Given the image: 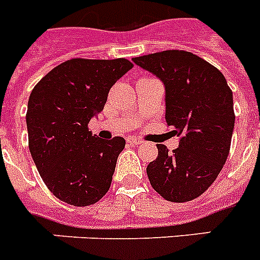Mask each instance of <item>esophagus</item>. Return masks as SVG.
I'll return each instance as SVG.
<instances>
[{
  "mask_svg": "<svg viewBox=\"0 0 260 260\" xmlns=\"http://www.w3.org/2000/svg\"><path fill=\"white\" fill-rule=\"evenodd\" d=\"M126 141L134 145H140L141 143H143V140H141V139H139V137H128V139H126Z\"/></svg>",
  "mask_w": 260,
  "mask_h": 260,
  "instance_id": "esophagus-1",
  "label": "esophagus"
}]
</instances>
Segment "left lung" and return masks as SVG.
<instances>
[{
  "label": "left lung",
  "instance_id": "left-lung-1",
  "mask_svg": "<svg viewBox=\"0 0 260 260\" xmlns=\"http://www.w3.org/2000/svg\"><path fill=\"white\" fill-rule=\"evenodd\" d=\"M132 60L161 80L166 121L180 137L172 153L157 145L159 155L147 167L149 183L168 202H189L214 183L227 160L235 125L233 92L219 69L191 52Z\"/></svg>",
  "mask_w": 260,
  "mask_h": 260
}]
</instances>
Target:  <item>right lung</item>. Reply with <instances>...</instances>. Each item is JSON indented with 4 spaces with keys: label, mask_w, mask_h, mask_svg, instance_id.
I'll return each instance as SVG.
<instances>
[{
    "label": "right lung",
    "mask_w": 260,
    "mask_h": 260,
    "mask_svg": "<svg viewBox=\"0 0 260 260\" xmlns=\"http://www.w3.org/2000/svg\"><path fill=\"white\" fill-rule=\"evenodd\" d=\"M132 67L125 58H73L57 65L31 90L29 149L44 183L61 202L90 206L108 192L125 140L93 136L88 124L104 109L113 84Z\"/></svg>",
    "instance_id": "1"
}]
</instances>
